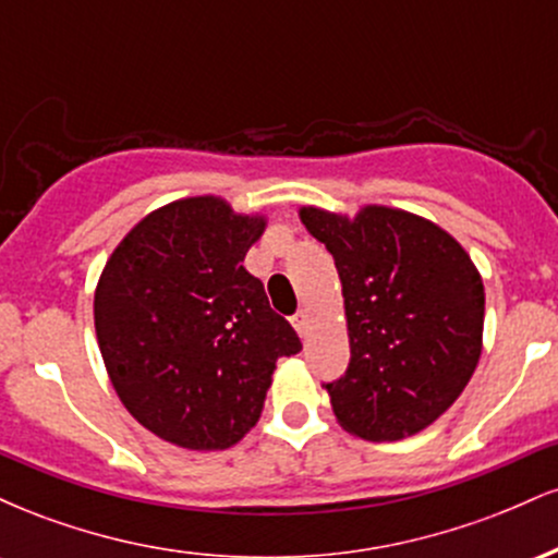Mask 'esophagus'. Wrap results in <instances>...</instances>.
I'll use <instances>...</instances> for the list:
<instances>
[{
    "label": "esophagus",
    "mask_w": 558,
    "mask_h": 558,
    "mask_svg": "<svg viewBox=\"0 0 558 558\" xmlns=\"http://www.w3.org/2000/svg\"><path fill=\"white\" fill-rule=\"evenodd\" d=\"M291 323H293V328H296L299 336H306V330H310V323H312V319H310V312H306V310H299L296 315L291 317Z\"/></svg>",
    "instance_id": "1"
}]
</instances>
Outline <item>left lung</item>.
I'll return each mask as SVG.
<instances>
[{
  "instance_id": "left-lung-1",
  "label": "left lung",
  "mask_w": 558,
  "mask_h": 558,
  "mask_svg": "<svg viewBox=\"0 0 558 558\" xmlns=\"http://www.w3.org/2000/svg\"><path fill=\"white\" fill-rule=\"evenodd\" d=\"M336 259L351 360L328 383L338 425L401 440L462 396L483 351L485 288L462 243L425 217L367 204L354 217L301 207Z\"/></svg>"
}]
</instances>
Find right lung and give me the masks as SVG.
I'll list each match as a JSON object with an SVG mask.
<instances>
[{
	"mask_svg": "<svg viewBox=\"0 0 558 558\" xmlns=\"http://www.w3.org/2000/svg\"><path fill=\"white\" fill-rule=\"evenodd\" d=\"M220 196L165 204L131 228L94 293L114 393L146 430L222 451L257 425L275 362L301 351L243 257L265 233Z\"/></svg>",
	"mask_w": 558,
	"mask_h": 558,
	"instance_id": "right-lung-1",
	"label": "right lung"
}]
</instances>
